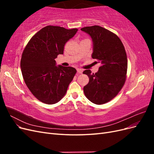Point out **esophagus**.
Segmentation results:
<instances>
[{"label": "esophagus", "mask_w": 154, "mask_h": 154, "mask_svg": "<svg viewBox=\"0 0 154 154\" xmlns=\"http://www.w3.org/2000/svg\"><path fill=\"white\" fill-rule=\"evenodd\" d=\"M77 72L78 74H82L83 72V70L81 69H77Z\"/></svg>", "instance_id": "34e87169"}]
</instances>
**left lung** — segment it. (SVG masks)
<instances>
[{
	"label": "left lung",
	"instance_id": "left-lung-1",
	"mask_svg": "<svg viewBox=\"0 0 154 154\" xmlns=\"http://www.w3.org/2000/svg\"><path fill=\"white\" fill-rule=\"evenodd\" d=\"M81 30L91 37L92 58L101 64L95 74L88 69L83 71L89 78L83 92L93 103L104 104L117 96L124 85L127 72V54L122 42L112 32L99 26L85 27Z\"/></svg>",
	"mask_w": 154,
	"mask_h": 154
}]
</instances>
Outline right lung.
I'll list each match as a JSON object with an SVG mask.
<instances>
[{"label": "right lung", "mask_w": 154, "mask_h": 154, "mask_svg": "<svg viewBox=\"0 0 154 154\" xmlns=\"http://www.w3.org/2000/svg\"><path fill=\"white\" fill-rule=\"evenodd\" d=\"M77 31L45 26L32 37L23 51V78L32 94L44 103L54 104L61 100L75 75L76 69L57 66L54 59L63 53L65 44Z\"/></svg>", "instance_id": "obj_1"}]
</instances>
